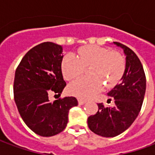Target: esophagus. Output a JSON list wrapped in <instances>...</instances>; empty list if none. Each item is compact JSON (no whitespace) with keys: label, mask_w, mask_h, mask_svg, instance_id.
Instances as JSON below:
<instances>
[{"label":"esophagus","mask_w":155,"mask_h":155,"mask_svg":"<svg viewBox=\"0 0 155 155\" xmlns=\"http://www.w3.org/2000/svg\"><path fill=\"white\" fill-rule=\"evenodd\" d=\"M78 103H79V104H84V103H85V101H83V100H81V99H79L78 100Z\"/></svg>","instance_id":"34e87169"}]
</instances>
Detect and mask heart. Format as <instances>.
<instances>
[{"instance_id": "1", "label": "heart", "mask_w": 155, "mask_h": 155, "mask_svg": "<svg viewBox=\"0 0 155 155\" xmlns=\"http://www.w3.org/2000/svg\"><path fill=\"white\" fill-rule=\"evenodd\" d=\"M90 67L89 74L78 79L68 86V91L72 95L81 99L94 96L103 88L115 86L123 77L126 61L120 52L109 48L96 45H85L74 54H66L61 61V71L65 80L72 81L85 72Z\"/></svg>"}]
</instances>
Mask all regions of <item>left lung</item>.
<instances>
[{"label": "left lung", "mask_w": 155, "mask_h": 155, "mask_svg": "<svg viewBox=\"0 0 155 155\" xmlns=\"http://www.w3.org/2000/svg\"><path fill=\"white\" fill-rule=\"evenodd\" d=\"M114 43L126 54V68L122 81L108 93L114 97L115 105L105 107L103 103H99L96 114L87 120L90 130L103 137L117 136L133 124L141 110L146 90L145 73L139 57L126 45Z\"/></svg>", "instance_id": "obj_1"}]
</instances>
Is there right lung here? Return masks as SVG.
Segmentation results:
<instances>
[{"label":"right lung","instance_id":"right-lung-1","mask_svg":"<svg viewBox=\"0 0 155 155\" xmlns=\"http://www.w3.org/2000/svg\"><path fill=\"white\" fill-rule=\"evenodd\" d=\"M61 45L43 42L24 55L15 70L13 91L20 115L31 130L43 137L61 133L68 123L76 98L50 101V94L61 95L66 83L61 71Z\"/></svg>","mask_w":155,"mask_h":155}]
</instances>
